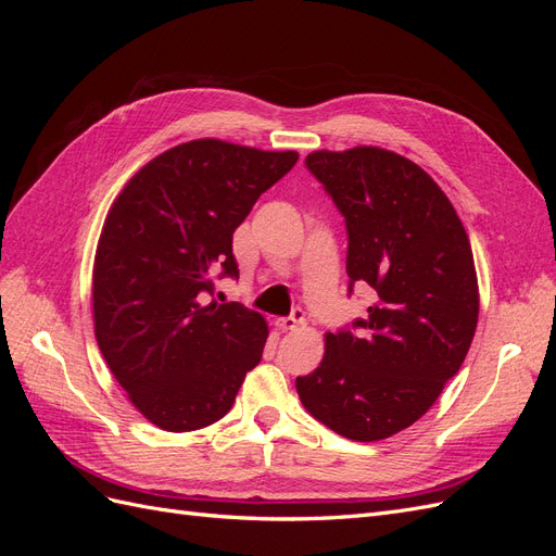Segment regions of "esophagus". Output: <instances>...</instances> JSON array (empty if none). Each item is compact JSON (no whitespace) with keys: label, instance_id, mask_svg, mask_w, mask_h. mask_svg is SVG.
<instances>
[{"label":"esophagus","instance_id":"1","mask_svg":"<svg viewBox=\"0 0 556 556\" xmlns=\"http://www.w3.org/2000/svg\"><path fill=\"white\" fill-rule=\"evenodd\" d=\"M304 325H306V317H304V311H301V308H294L290 317L278 319V329H282V331H294V329L304 327Z\"/></svg>","mask_w":556,"mask_h":556}]
</instances>
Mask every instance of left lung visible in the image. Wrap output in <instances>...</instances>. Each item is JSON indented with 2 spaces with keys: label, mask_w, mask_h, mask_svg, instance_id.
<instances>
[{
  "label": "left lung",
  "mask_w": 556,
  "mask_h": 556,
  "mask_svg": "<svg viewBox=\"0 0 556 556\" xmlns=\"http://www.w3.org/2000/svg\"><path fill=\"white\" fill-rule=\"evenodd\" d=\"M306 166L345 217L348 290L366 282L378 301L352 329L325 336V357L296 392L345 439H390L466 359L480 308L473 252L445 192L392 150H315Z\"/></svg>",
  "instance_id": "1"
}]
</instances>
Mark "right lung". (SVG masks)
<instances>
[{
	"label": "right lung",
	"instance_id": "obj_1",
	"mask_svg": "<svg viewBox=\"0 0 556 556\" xmlns=\"http://www.w3.org/2000/svg\"><path fill=\"white\" fill-rule=\"evenodd\" d=\"M296 160L197 139L150 160L113 201L94 255V336L129 401L164 431L225 417L262 359L264 317L208 294L215 271L239 278L233 229Z\"/></svg>",
	"mask_w": 556,
	"mask_h": 556
}]
</instances>
